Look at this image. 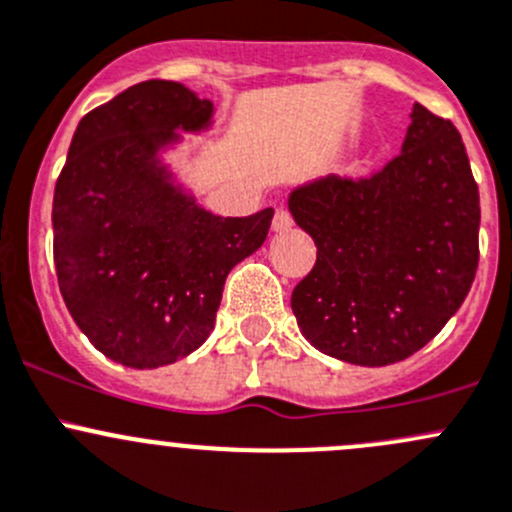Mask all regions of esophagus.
Wrapping results in <instances>:
<instances>
[{"mask_svg":"<svg viewBox=\"0 0 512 512\" xmlns=\"http://www.w3.org/2000/svg\"><path fill=\"white\" fill-rule=\"evenodd\" d=\"M292 225H294L292 213H289L287 208H277L275 210V218H272V230H275V232H285Z\"/></svg>","mask_w":512,"mask_h":512,"instance_id":"obj_1","label":"esophagus"}]
</instances>
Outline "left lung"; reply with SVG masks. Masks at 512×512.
I'll use <instances>...</instances> for the list:
<instances>
[{"label":"left lung","instance_id":"1","mask_svg":"<svg viewBox=\"0 0 512 512\" xmlns=\"http://www.w3.org/2000/svg\"><path fill=\"white\" fill-rule=\"evenodd\" d=\"M317 245L292 312L314 349L386 366L426 347L458 312L478 270L480 198L461 133L416 103L384 168L332 175L289 195Z\"/></svg>","mask_w":512,"mask_h":512}]
</instances>
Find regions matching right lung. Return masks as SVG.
I'll return each mask as SVG.
<instances>
[{
  "label": "right lung",
  "instance_id": "obj_1",
  "mask_svg": "<svg viewBox=\"0 0 512 512\" xmlns=\"http://www.w3.org/2000/svg\"><path fill=\"white\" fill-rule=\"evenodd\" d=\"M213 103L143 81L81 118L54 190L61 297L101 354L131 369L173 364L215 327L225 277L265 242L275 210L220 218L168 180L158 151L200 131Z\"/></svg>",
  "mask_w": 512,
  "mask_h": 512
}]
</instances>
